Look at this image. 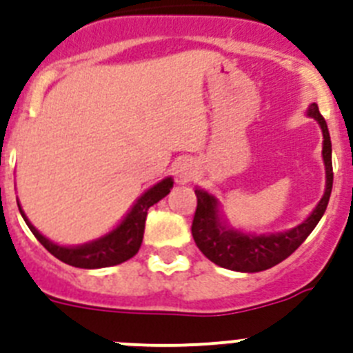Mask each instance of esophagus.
I'll list each match as a JSON object with an SVG mask.
<instances>
[{
    "instance_id": "obj_1",
    "label": "esophagus",
    "mask_w": 353,
    "mask_h": 353,
    "mask_svg": "<svg viewBox=\"0 0 353 353\" xmlns=\"http://www.w3.org/2000/svg\"><path fill=\"white\" fill-rule=\"evenodd\" d=\"M194 173H196V164L192 161H189V159L180 162L179 168H176V174H179V179L182 180V182H189V180L194 176Z\"/></svg>"
}]
</instances>
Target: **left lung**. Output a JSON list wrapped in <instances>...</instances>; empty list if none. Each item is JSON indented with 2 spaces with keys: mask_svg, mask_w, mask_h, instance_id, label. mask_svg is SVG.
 Here are the masks:
<instances>
[{
  "mask_svg": "<svg viewBox=\"0 0 353 353\" xmlns=\"http://www.w3.org/2000/svg\"><path fill=\"white\" fill-rule=\"evenodd\" d=\"M307 114L320 123L323 132V162H325L327 185L323 198L313 210V214L307 217L297 228L288 230L285 233H274V235H248V233L228 230L221 223L219 207L217 199L208 192L196 189V205L194 219H192V239L199 251L215 265L224 267V269L236 270V272H261L274 265L281 263L283 260L295 252L299 245L304 242L310 233L313 232L318 221L322 219L329 203L330 191H332V145H330V136L327 123L323 117L318 111L316 104H311L307 109Z\"/></svg>",
  "mask_w": 353,
  "mask_h": 353,
  "instance_id": "1",
  "label": "left lung"
}]
</instances>
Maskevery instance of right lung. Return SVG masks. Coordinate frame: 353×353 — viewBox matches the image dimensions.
<instances>
[{
  "label": "right lung",
  "instance_id": "1",
  "mask_svg": "<svg viewBox=\"0 0 353 353\" xmlns=\"http://www.w3.org/2000/svg\"><path fill=\"white\" fill-rule=\"evenodd\" d=\"M171 187H173V180L171 179L159 182L157 185L148 189L136 201L132 210L127 214L125 219L121 221L120 226L114 228L113 232L108 233L102 239L93 240L90 244L77 245V248H63V245L52 244L51 240L40 235L39 230L26 219V215L21 210V207H19V210H21V215L26 221L31 233L37 236V240L43 248L51 252L52 256H56L63 263L77 267V269H102V267H113V265L123 263L139 251L143 242V233H145L146 212L152 205H155L164 196H168Z\"/></svg>",
  "mask_w": 353,
  "mask_h": 353
}]
</instances>
